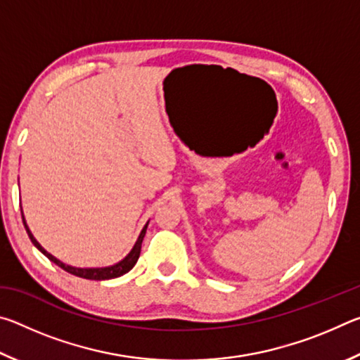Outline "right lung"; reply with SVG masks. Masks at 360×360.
Segmentation results:
<instances>
[{
    "label": "right lung",
    "instance_id": "add662e5",
    "mask_svg": "<svg viewBox=\"0 0 360 360\" xmlns=\"http://www.w3.org/2000/svg\"><path fill=\"white\" fill-rule=\"evenodd\" d=\"M22 219H23V225H25V230L27 233L30 236V240H32L33 245L39 249V251L46 255V257L53 262V264L58 265L60 268H63L65 271L71 273V275L75 276H79V278H84V279H94V281H105V279H112V278H119L122 275H125V273H129L133 266H135V264L139 259V252H141V245H143V238L146 235V229H148V224L146 222V225L141 230V233H139L138 240L135 243V246L131 248V251L125 255L124 259H122L120 262H117V264L114 265H109V266H100V268H77V266H72V265H68V264H63L62 260H58L57 257H53V255L51 252H47L44 248H42L38 241H36V238L32 233V230L28 229L27 225V221L25 217H23V211H22Z\"/></svg>",
    "mask_w": 360,
    "mask_h": 360
}]
</instances>
